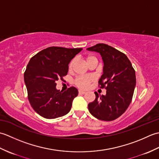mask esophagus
Wrapping results in <instances>:
<instances>
[{"mask_svg": "<svg viewBox=\"0 0 159 159\" xmlns=\"http://www.w3.org/2000/svg\"><path fill=\"white\" fill-rule=\"evenodd\" d=\"M79 93H80V94H85V92H84V91H82V90H79Z\"/></svg>", "mask_w": 159, "mask_h": 159, "instance_id": "34e87169", "label": "esophagus"}]
</instances>
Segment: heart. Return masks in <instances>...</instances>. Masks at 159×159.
<instances>
[{
	"label": "heart",
	"instance_id": "heart-1",
	"mask_svg": "<svg viewBox=\"0 0 159 159\" xmlns=\"http://www.w3.org/2000/svg\"><path fill=\"white\" fill-rule=\"evenodd\" d=\"M93 59H96V58L93 56H91V55L87 56L86 57V62L87 63L88 61H89L90 60ZM75 62H76L75 59H74L71 61V62L70 63V65H69L70 70L72 69L74 65L75 64ZM94 79H95V78L92 75H86V76H80L79 78H77V79L75 80V84L77 87H79V88L83 89H86L88 88L89 86V84L92 82H93Z\"/></svg>",
	"mask_w": 159,
	"mask_h": 159
}]
</instances>
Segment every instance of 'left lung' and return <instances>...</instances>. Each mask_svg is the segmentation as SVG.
<instances>
[{
  "label": "left lung",
  "instance_id": "1",
  "mask_svg": "<svg viewBox=\"0 0 159 159\" xmlns=\"http://www.w3.org/2000/svg\"><path fill=\"white\" fill-rule=\"evenodd\" d=\"M100 53L103 74L99 80L100 88L105 87V96L94 92L96 98L89 103L88 109L100 120L112 121L122 115L129 106L136 85L135 71L125 54L105 43L87 48Z\"/></svg>",
  "mask_w": 159,
  "mask_h": 159
}]
</instances>
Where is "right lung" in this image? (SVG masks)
<instances>
[{
    "label": "right lung",
    "mask_w": 159,
    "mask_h": 159,
    "mask_svg": "<svg viewBox=\"0 0 159 159\" xmlns=\"http://www.w3.org/2000/svg\"><path fill=\"white\" fill-rule=\"evenodd\" d=\"M83 48L52 46L30 59L24 74L28 98L33 109L46 119H55L69 113L78 89H57L56 82L67 75L68 65Z\"/></svg>",
    "instance_id": "add662e5"
}]
</instances>
